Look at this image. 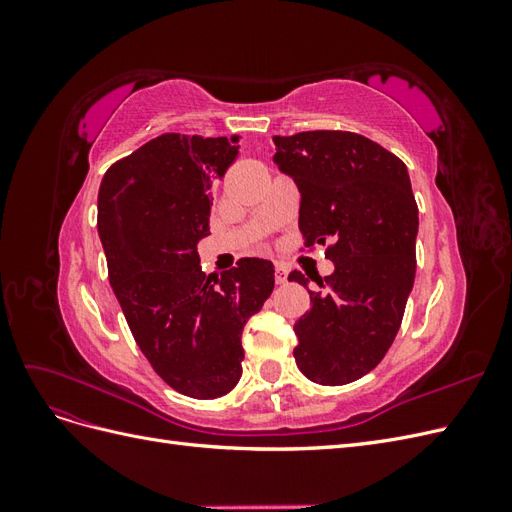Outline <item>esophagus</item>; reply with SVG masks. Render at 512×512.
I'll use <instances>...</instances> for the list:
<instances>
[{"instance_id": "1", "label": "esophagus", "mask_w": 512, "mask_h": 512, "mask_svg": "<svg viewBox=\"0 0 512 512\" xmlns=\"http://www.w3.org/2000/svg\"><path fill=\"white\" fill-rule=\"evenodd\" d=\"M275 282L277 284H286L288 282V271L284 265H275Z\"/></svg>"}]
</instances>
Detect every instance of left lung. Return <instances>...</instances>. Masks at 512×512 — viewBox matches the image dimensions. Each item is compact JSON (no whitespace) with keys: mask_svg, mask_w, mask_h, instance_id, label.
<instances>
[{"mask_svg":"<svg viewBox=\"0 0 512 512\" xmlns=\"http://www.w3.org/2000/svg\"><path fill=\"white\" fill-rule=\"evenodd\" d=\"M273 162L301 194L305 247L327 245L335 271L318 277L294 322L305 378L339 386L369 374L391 348L414 286L418 207L408 168L369 138L342 130L273 136ZM288 280L307 288L305 275Z\"/></svg>","mask_w":512,"mask_h":512,"instance_id":"8db88e82","label":"left lung"}]
</instances>
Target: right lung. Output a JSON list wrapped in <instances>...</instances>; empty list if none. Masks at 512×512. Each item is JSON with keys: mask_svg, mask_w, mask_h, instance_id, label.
<instances>
[{"mask_svg": "<svg viewBox=\"0 0 512 512\" xmlns=\"http://www.w3.org/2000/svg\"><path fill=\"white\" fill-rule=\"evenodd\" d=\"M237 141L162 134L108 168L98 192V235L128 327L156 374L194 399L235 389L243 327L275 284L262 258L222 277L200 269L196 245Z\"/></svg>", "mask_w": 512, "mask_h": 512, "instance_id": "add662e5", "label": "right lung"}]
</instances>
